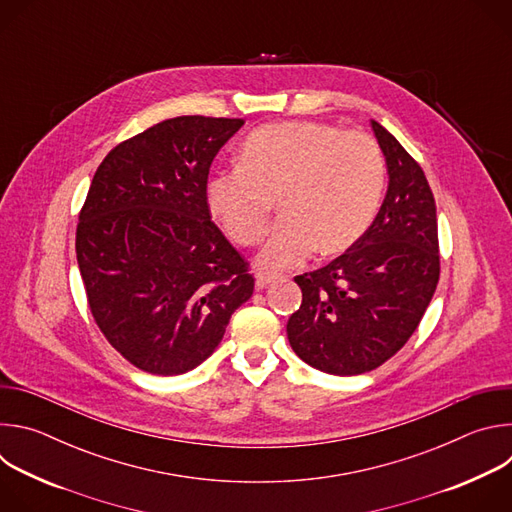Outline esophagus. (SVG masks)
Listing matches in <instances>:
<instances>
[{
	"label": "esophagus",
	"mask_w": 512,
	"mask_h": 512,
	"mask_svg": "<svg viewBox=\"0 0 512 512\" xmlns=\"http://www.w3.org/2000/svg\"><path fill=\"white\" fill-rule=\"evenodd\" d=\"M255 277H257V287H265V285H269V283H273V281L277 279V273L259 269V271L255 273Z\"/></svg>",
	"instance_id": "1"
}]
</instances>
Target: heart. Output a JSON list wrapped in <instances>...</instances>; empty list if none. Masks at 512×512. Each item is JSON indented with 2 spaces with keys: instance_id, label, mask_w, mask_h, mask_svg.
I'll return each mask as SVG.
<instances>
[{
  "instance_id": "b5f03b06",
  "label": "heart",
  "mask_w": 512,
  "mask_h": 512,
  "mask_svg": "<svg viewBox=\"0 0 512 512\" xmlns=\"http://www.w3.org/2000/svg\"><path fill=\"white\" fill-rule=\"evenodd\" d=\"M385 190V160L367 133L314 121L259 127L241 150V166L208 182V206L239 245L259 243L273 204L283 221L259 253V265H302L314 249L334 257L373 225Z\"/></svg>"
}]
</instances>
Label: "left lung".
I'll use <instances>...</instances> for the list:
<instances>
[{"label": "left lung", "mask_w": 512, "mask_h": 512, "mask_svg": "<svg viewBox=\"0 0 512 512\" xmlns=\"http://www.w3.org/2000/svg\"><path fill=\"white\" fill-rule=\"evenodd\" d=\"M389 190L364 237L328 265L298 275L302 306L287 338L310 367L350 377L375 371L417 330L437 281L440 243L433 192L421 166L371 121Z\"/></svg>", "instance_id": "left-lung-1"}]
</instances>
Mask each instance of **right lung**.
<instances>
[{
	"mask_svg": "<svg viewBox=\"0 0 512 512\" xmlns=\"http://www.w3.org/2000/svg\"><path fill=\"white\" fill-rule=\"evenodd\" d=\"M243 123L166 119L115 145L93 176L77 261L99 330L139 371H192L253 296L249 263L206 198L210 164Z\"/></svg>",
	"mask_w": 512,
	"mask_h": 512,
	"instance_id": "right-lung-1",
	"label": "right lung"
}]
</instances>
